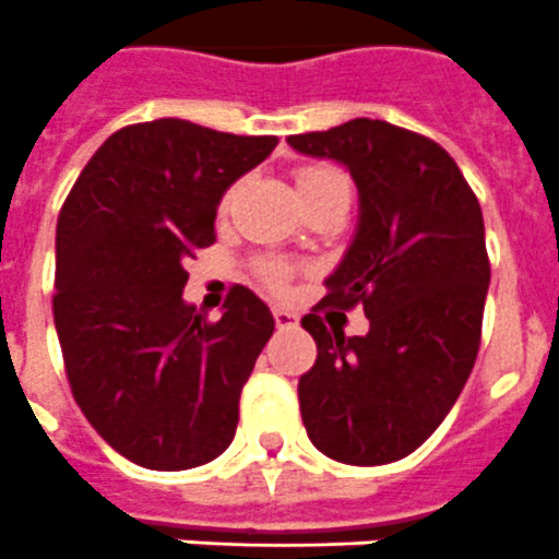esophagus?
Returning a JSON list of instances; mask_svg holds the SVG:
<instances>
[{
  "label": "esophagus",
  "instance_id": "esophagus-1",
  "mask_svg": "<svg viewBox=\"0 0 559 559\" xmlns=\"http://www.w3.org/2000/svg\"><path fill=\"white\" fill-rule=\"evenodd\" d=\"M274 322H276V328H296V324H299V316H296L294 310L280 308V305H276V308H274Z\"/></svg>",
  "mask_w": 559,
  "mask_h": 559
}]
</instances>
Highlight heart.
<instances>
[{"instance_id": "1", "label": "heart", "mask_w": 559, "mask_h": 559, "mask_svg": "<svg viewBox=\"0 0 559 559\" xmlns=\"http://www.w3.org/2000/svg\"><path fill=\"white\" fill-rule=\"evenodd\" d=\"M296 190H299L302 204L310 199H319V195H330V192H347L349 195V179L328 165L299 167L296 170ZM260 274L269 285H283L288 280L290 269L285 263H276V260H265V263H260Z\"/></svg>"}]
</instances>
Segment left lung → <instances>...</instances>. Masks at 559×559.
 Masks as SVG:
<instances>
[{"instance_id":"8db88e82","label":"left lung","mask_w":559,"mask_h":559,"mask_svg":"<svg viewBox=\"0 0 559 559\" xmlns=\"http://www.w3.org/2000/svg\"><path fill=\"white\" fill-rule=\"evenodd\" d=\"M288 145L341 162L360 199L353 246L302 319L319 349L299 378L305 431L335 462H397L437 431L476 364L490 288L481 206L445 147L392 122L358 117ZM328 304H360L370 333L324 329Z\"/></svg>"}]
</instances>
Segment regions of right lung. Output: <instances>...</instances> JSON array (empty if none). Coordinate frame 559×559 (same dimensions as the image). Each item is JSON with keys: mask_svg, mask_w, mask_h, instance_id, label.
<instances>
[{"mask_svg": "<svg viewBox=\"0 0 559 559\" xmlns=\"http://www.w3.org/2000/svg\"><path fill=\"white\" fill-rule=\"evenodd\" d=\"M276 142L136 122L97 147L61 206L52 316L69 389L108 445L147 471H190L235 439L274 316L235 285L210 322L181 299L185 263L215 243L224 192Z\"/></svg>", "mask_w": 559, "mask_h": 559, "instance_id": "add662e5", "label": "right lung"}]
</instances>
